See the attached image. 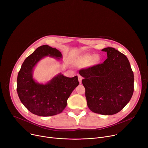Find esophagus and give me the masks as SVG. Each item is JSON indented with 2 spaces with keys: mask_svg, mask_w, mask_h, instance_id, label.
Masks as SVG:
<instances>
[{
  "mask_svg": "<svg viewBox=\"0 0 148 148\" xmlns=\"http://www.w3.org/2000/svg\"><path fill=\"white\" fill-rule=\"evenodd\" d=\"M78 81L79 82V83L81 84V82H82V77L80 75H78Z\"/></svg>",
  "mask_w": 148,
  "mask_h": 148,
  "instance_id": "obj_1",
  "label": "esophagus"
}]
</instances>
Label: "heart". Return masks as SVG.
Segmentation results:
<instances>
[{"label": "heart", "instance_id": "heart-1", "mask_svg": "<svg viewBox=\"0 0 148 148\" xmlns=\"http://www.w3.org/2000/svg\"><path fill=\"white\" fill-rule=\"evenodd\" d=\"M102 57L99 55L84 54L75 57L73 61L74 64L79 67L86 66L88 64L90 66H95L100 64Z\"/></svg>", "mask_w": 148, "mask_h": 148}]
</instances>
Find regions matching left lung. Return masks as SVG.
Instances as JSON below:
<instances>
[{
  "instance_id": "obj_1",
  "label": "left lung",
  "mask_w": 148,
  "mask_h": 148,
  "mask_svg": "<svg viewBox=\"0 0 148 148\" xmlns=\"http://www.w3.org/2000/svg\"><path fill=\"white\" fill-rule=\"evenodd\" d=\"M107 53L102 64L81 70L89 109L104 115L121 111L132 98L134 73L128 59L112 47L102 50Z\"/></svg>"
}]
</instances>
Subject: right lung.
I'll list each match as a JSON object with an SVG mask.
<instances>
[{"mask_svg":"<svg viewBox=\"0 0 148 148\" xmlns=\"http://www.w3.org/2000/svg\"><path fill=\"white\" fill-rule=\"evenodd\" d=\"M46 57L61 60V53L43 45L27 57L21 67L17 79V92L20 101L32 114L49 116L60 114L65 109L67 99L78 86V77L72 78L59 73L49 82L42 84L33 78L35 66Z\"/></svg>","mask_w":148,"mask_h":148,"instance_id":"1","label":"right lung"}]
</instances>
